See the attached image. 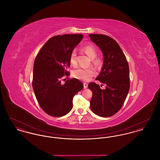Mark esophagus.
<instances>
[{
  "instance_id": "obj_1",
  "label": "esophagus",
  "mask_w": 160,
  "mask_h": 160,
  "mask_svg": "<svg viewBox=\"0 0 160 160\" xmlns=\"http://www.w3.org/2000/svg\"><path fill=\"white\" fill-rule=\"evenodd\" d=\"M83 85L84 89H86L88 88V83H83Z\"/></svg>"
}]
</instances>
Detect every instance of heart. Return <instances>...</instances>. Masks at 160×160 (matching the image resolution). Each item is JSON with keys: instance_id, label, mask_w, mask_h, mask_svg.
I'll use <instances>...</instances> for the list:
<instances>
[{"instance_id": "1", "label": "heart", "mask_w": 160, "mask_h": 160, "mask_svg": "<svg viewBox=\"0 0 160 160\" xmlns=\"http://www.w3.org/2000/svg\"><path fill=\"white\" fill-rule=\"evenodd\" d=\"M83 50L91 59H93V63L95 66L99 67L101 65V59L96 58L97 56V51L94 46L91 44L86 45L83 47ZM69 62L72 65H76L77 64V52L75 49L72 50L70 54ZM95 70L93 68H77L74 70L72 75L77 79L84 82H88L91 79L92 77L95 76Z\"/></svg>"}]
</instances>
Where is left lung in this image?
I'll use <instances>...</instances> for the list:
<instances>
[{
	"instance_id": "left-lung-1",
	"label": "left lung",
	"mask_w": 160,
	"mask_h": 160,
	"mask_svg": "<svg viewBox=\"0 0 160 160\" xmlns=\"http://www.w3.org/2000/svg\"><path fill=\"white\" fill-rule=\"evenodd\" d=\"M89 37L104 54L103 66L96 80L106 84L104 89L94 82L88 84L92 92L91 109L101 117H110L121 108L129 92L128 63L114 39L102 34H90Z\"/></svg>"
}]
</instances>
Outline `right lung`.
I'll return each instance as SVG.
<instances>
[{
  "label": "right lung",
  "mask_w": 160,
  "mask_h": 160,
  "mask_svg": "<svg viewBox=\"0 0 160 160\" xmlns=\"http://www.w3.org/2000/svg\"><path fill=\"white\" fill-rule=\"evenodd\" d=\"M83 38L82 34L54 36L36 56L32 87L39 105L51 116L68 113L72 108L73 97L83 88L77 78H68L64 84L61 82L63 77L69 76L67 69L70 66V54Z\"/></svg>",
  "instance_id": "add662e5"
}]
</instances>
